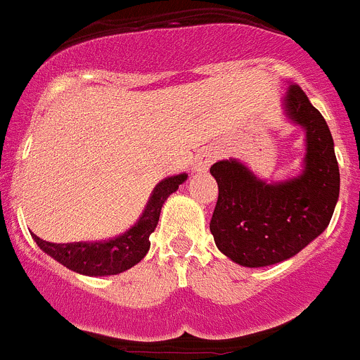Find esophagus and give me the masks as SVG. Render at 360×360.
<instances>
[{
    "mask_svg": "<svg viewBox=\"0 0 360 360\" xmlns=\"http://www.w3.org/2000/svg\"><path fill=\"white\" fill-rule=\"evenodd\" d=\"M213 160L214 156L211 153L200 154V156H197L195 165H193V170H195V172H206V170L210 169V165L213 163Z\"/></svg>",
    "mask_w": 360,
    "mask_h": 360,
    "instance_id": "1",
    "label": "esophagus"
}]
</instances>
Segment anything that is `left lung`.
I'll use <instances>...</instances> for the list:
<instances>
[{
    "mask_svg": "<svg viewBox=\"0 0 360 360\" xmlns=\"http://www.w3.org/2000/svg\"><path fill=\"white\" fill-rule=\"evenodd\" d=\"M286 113L305 127L302 176L266 184L236 160L218 161L210 169L218 183L211 234L218 250L241 266H268L293 257L327 229L338 202L339 167L323 115L298 85L288 90Z\"/></svg>",
    "mask_w": 360,
    "mask_h": 360,
    "instance_id": "left-lung-1",
    "label": "left lung"
}]
</instances>
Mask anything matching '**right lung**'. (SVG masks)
<instances>
[{
  "mask_svg": "<svg viewBox=\"0 0 360 360\" xmlns=\"http://www.w3.org/2000/svg\"><path fill=\"white\" fill-rule=\"evenodd\" d=\"M186 174H179V176L167 177L165 181H161L154 188L153 197H150L140 220L119 238L108 241H96V243H86V241L51 243V241L40 240L35 234L32 236L46 254H49L53 259L62 263L69 270L83 275H92V277L122 274L146 257L150 247L149 236L158 226L161 206L167 197L186 181Z\"/></svg>",
  "mask_w": 360,
  "mask_h": 360,
  "instance_id": "obj_1",
  "label": "right lung"
}]
</instances>
